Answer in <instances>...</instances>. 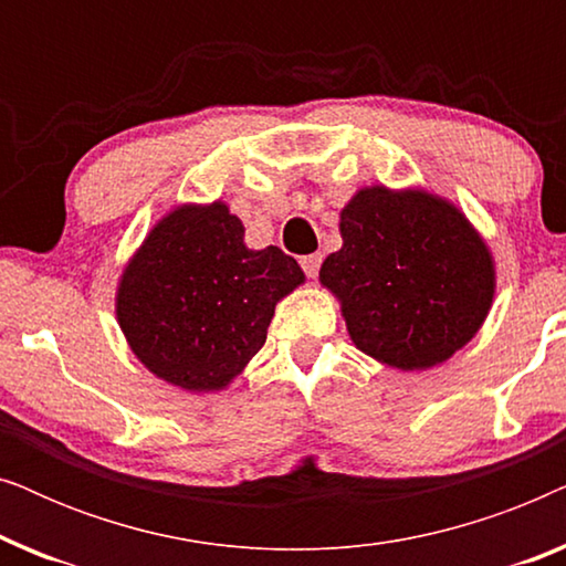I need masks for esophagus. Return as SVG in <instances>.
Masks as SVG:
<instances>
[{"label": "esophagus", "mask_w": 566, "mask_h": 566, "mask_svg": "<svg viewBox=\"0 0 566 566\" xmlns=\"http://www.w3.org/2000/svg\"><path fill=\"white\" fill-rule=\"evenodd\" d=\"M319 265H322V254H306V258H301V268H304V273L308 277H316Z\"/></svg>", "instance_id": "34e87169"}]
</instances>
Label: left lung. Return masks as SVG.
I'll list each match as a JSON object with an SVG mask.
<instances>
[{
  "instance_id": "left-lung-1",
  "label": "left lung",
  "mask_w": 566,
  "mask_h": 566,
  "mask_svg": "<svg viewBox=\"0 0 566 566\" xmlns=\"http://www.w3.org/2000/svg\"><path fill=\"white\" fill-rule=\"evenodd\" d=\"M343 247L319 283L347 335L386 368L428 370L471 343L490 314L497 268L453 200L424 188L368 185L339 211Z\"/></svg>"
}]
</instances>
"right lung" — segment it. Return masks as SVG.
<instances>
[{
  "mask_svg": "<svg viewBox=\"0 0 566 566\" xmlns=\"http://www.w3.org/2000/svg\"><path fill=\"white\" fill-rule=\"evenodd\" d=\"M306 275L277 247L250 250L223 200L180 203L149 229L115 285V319L138 363L177 389L223 391Z\"/></svg>",
  "mask_w": 566,
  "mask_h": 566,
  "instance_id": "add662e5",
  "label": "right lung"
}]
</instances>
